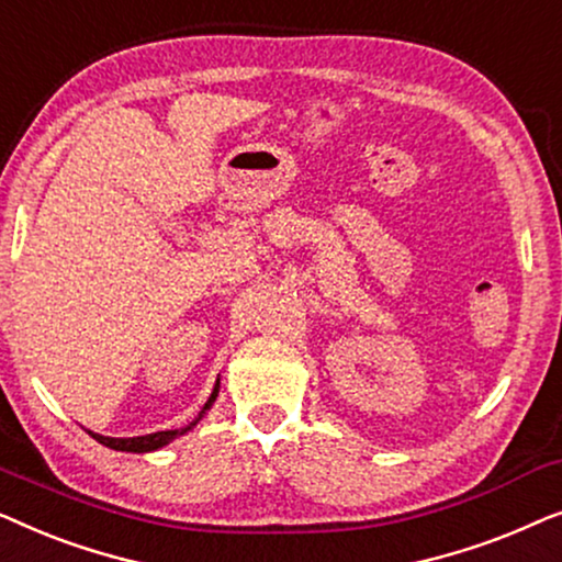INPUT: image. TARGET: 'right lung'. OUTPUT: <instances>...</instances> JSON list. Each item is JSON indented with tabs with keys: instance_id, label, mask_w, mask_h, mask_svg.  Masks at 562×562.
I'll return each instance as SVG.
<instances>
[{
	"instance_id": "right-lung-1",
	"label": "right lung",
	"mask_w": 562,
	"mask_h": 562,
	"mask_svg": "<svg viewBox=\"0 0 562 562\" xmlns=\"http://www.w3.org/2000/svg\"><path fill=\"white\" fill-rule=\"evenodd\" d=\"M217 394H220V379H217V383H214L212 394H210V398H206V404L202 406V412H199V417L191 422V425L181 427V429H166V432H153V435H143V437H104V435H97V432H89V435L94 437L97 442H102L104 448L122 450V452H153V450H160V448H166L168 442H173L176 437L187 435L189 429H194L199 425V419H202L204 414L212 409V404H214V398H217Z\"/></svg>"
}]
</instances>
